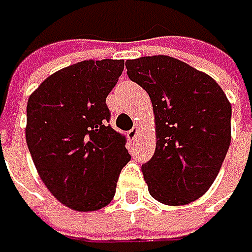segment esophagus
<instances>
[{
  "mask_svg": "<svg viewBox=\"0 0 252 252\" xmlns=\"http://www.w3.org/2000/svg\"><path fill=\"white\" fill-rule=\"evenodd\" d=\"M137 134H139V127H133V128L127 133V136H128L130 140H134Z\"/></svg>",
  "mask_w": 252,
  "mask_h": 252,
  "instance_id": "1",
  "label": "esophagus"
}]
</instances>
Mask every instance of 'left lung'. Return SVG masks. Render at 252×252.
Listing matches in <instances>:
<instances>
[{"mask_svg":"<svg viewBox=\"0 0 252 252\" xmlns=\"http://www.w3.org/2000/svg\"><path fill=\"white\" fill-rule=\"evenodd\" d=\"M128 77L149 94L157 146L142 164L149 194L179 206L203 195L215 181L231 140V106L208 74L172 57L125 63Z\"/></svg>","mask_w":252,"mask_h":252,"instance_id":"1","label":"left lung"}]
</instances>
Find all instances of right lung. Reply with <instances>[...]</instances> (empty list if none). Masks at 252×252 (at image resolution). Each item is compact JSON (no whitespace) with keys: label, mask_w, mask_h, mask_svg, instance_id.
Wrapping results in <instances>:
<instances>
[{"label":"right lung","mask_w":252,"mask_h":252,"mask_svg":"<svg viewBox=\"0 0 252 252\" xmlns=\"http://www.w3.org/2000/svg\"><path fill=\"white\" fill-rule=\"evenodd\" d=\"M122 70V60L82 61L49 76L28 100L25 134L35 169L74 211L109 205L131 159L127 139L110 127L106 104Z\"/></svg>","instance_id":"1"}]
</instances>
